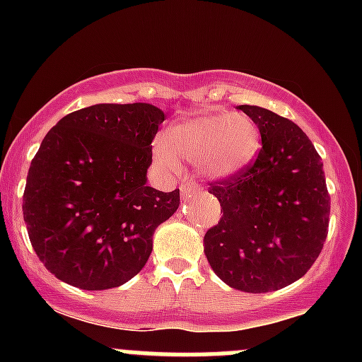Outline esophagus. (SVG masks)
<instances>
[{
    "mask_svg": "<svg viewBox=\"0 0 362 362\" xmlns=\"http://www.w3.org/2000/svg\"><path fill=\"white\" fill-rule=\"evenodd\" d=\"M180 192L184 198H189V196L199 194V192H202V187H199L196 182H184V184L180 185Z\"/></svg>",
    "mask_w": 362,
    "mask_h": 362,
    "instance_id": "1",
    "label": "esophagus"
}]
</instances>
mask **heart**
<instances>
[{
	"mask_svg": "<svg viewBox=\"0 0 362 362\" xmlns=\"http://www.w3.org/2000/svg\"><path fill=\"white\" fill-rule=\"evenodd\" d=\"M259 127L242 113H215L170 127L166 138L154 141V159L173 170L179 159L198 163L214 178H226L242 171L257 154Z\"/></svg>",
	"mask_w": 362,
	"mask_h": 362,
	"instance_id": "b5f03b06",
	"label": "heart"
}]
</instances>
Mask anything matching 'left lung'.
Instances as JSON below:
<instances>
[{"instance_id": "obj_1", "label": "left lung", "mask_w": 362, "mask_h": 362, "mask_svg": "<svg viewBox=\"0 0 362 362\" xmlns=\"http://www.w3.org/2000/svg\"><path fill=\"white\" fill-rule=\"evenodd\" d=\"M259 127L262 147L242 171L210 182L221 221L204 235L215 275L243 293L279 291L301 279L329 229L331 198L322 159L293 120L240 105Z\"/></svg>"}]
</instances>
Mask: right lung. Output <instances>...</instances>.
<instances>
[{
    "label": "right lung",
    "mask_w": 362,
    "mask_h": 362,
    "mask_svg": "<svg viewBox=\"0 0 362 362\" xmlns=\"http://www.w3.org/2000/svg\"><path fill=\"white\" fill-rule=\"evenodd\" d=\"M163 120L148 103H101L68 113L43 138L23 214L29 242L54 276L105 291L141 272L156 228L180 204L178 189L147 185Z\"/></svg>",
    "instance_id": "obj_1"
}]
</instances>
